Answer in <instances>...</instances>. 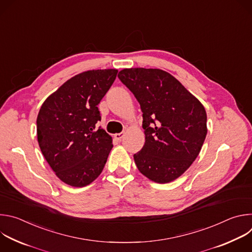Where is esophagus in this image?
<instances>
[{"instance_id":"esophagus-1","label":"esophagus","mask_w":252,"mask_h":252,"mask_svg":"<svg viewBox=\"0 0 252 252\" xmlns=\"http://www.w3.org/2000/svg\"><path fill=\"white\" fill-rule=\"evenodd\" d=\"M125 136V132H120V133H116L115 134V137L118 139V140H122V138Z\"/></svg>"}]
</instances>
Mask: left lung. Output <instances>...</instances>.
<instances>
[{
  "label": "left lung",
  "mask_w": 252,
  "mask_h": 252,
  "mask_svg": "<svg viewBox=\"0 0 252 252\" xmlns=\"http://www.w3.org/2000/svg\"><path fill=\"white\" fill-rule=\"evenodd\" d=\"M118 77L142 112L146 142L133 155L138 170L158 184L174 181L195 160L204 142L207 118L203 105L162 69L125 68Z\"/></svg>",
  "instance_id": "1"
}]
</instances>
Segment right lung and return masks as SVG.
<instances>
[{
  "mask_svg": "<svg viewBox=\"0 0 252 252\" xmlns=\"http://www.w3.org/2000/svg\"><path fill=\"white\" fill-rule=\"evenodd\" d=\"M118 69L84 71L61 86L42 104L37 118L39 146L64 184L83 188L100 174L113 148L112 136L96 124L97 104Z\"/></svg>",
  "mask_w": 252,
  "mask_h": 252,
  "instance_id": "add662e5",
  "label": "right lung"
}]
</instances>
